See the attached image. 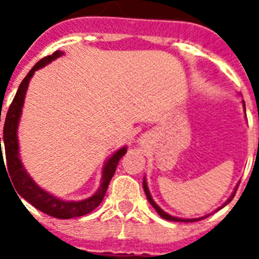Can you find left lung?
<instances>
[{"instance_id": "1", "label": "left lung", "mask_w": 259, "mask_h": 259, "mask_svg": "<svg viewBox=\"0 0 259 259\" xmlns=\"http://www.w3.org/2000/svg\"><path fill=\"white\" fill-rule=\"evenodd\" d=\"M242 106H244V113H245V115H246L245 102H244V101H242ZM143 188H144V192H145V194H146V198H148V201H149L150 205H152V206L154 207V210L158 212V214H159V217H162V218L166 219V221H170V222H197V221H201V219L207 218V217H209V215H210V214H206V215H203V217H200V218H192V219L178 218V217H174V215H170V214H168V212H166V211H164V210H162L161 207L158 206L157 203L154 202V200H153V198H152V194H150V192H149V188H148V184H146V179H145V178H144V180H143ZM236 189H237V187H236V188H235V191L232 192V194H231V196H230V198H228V200L226 201V202H224L223 205H222V206H219L218 209L215 210V211H218V210H221L222 207H224V206H226V205H227V203H230L231 201H232L233 196H235V193H236Z\"/></svg>"}]
</instances>
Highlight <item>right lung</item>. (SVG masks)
<instances>
[{
    "label": "right lung",
    "mask_w": 259,
    "mask_h": 259,
    "mask_svg": "<svg viewBox=\"0 0 259 259\" xmlns=\"http://www.w3.org/2000/svg\"><path fill=\"white\" fill-rule=\"evenodd\" d=\"M61 56H63V52L57 50V52L53 53L52 56H48L45 58H42L31 68V71L27 74V76L23 79L19 88H18L17 95H15L10 107H9L8 114H6L4 125V140H2V143L5 145V154H6V162H8V170L9 174H10L11 182H13L14 188L17 189L20 197L28 201L32 206H35L36 209L50 215V217H54V218L58 219H70L75 218V217H83V215L89 214V212L93 211L101 203V201L105 197V193L107 191V187H109L110 180L113 178L114 172L116 170V166H118L119 161H120V158L127 153V146H123V148L116 150L115 153H113L111 157L107 158L106 162L104 163V167H102V176L100 188L96 191L95 194H92L91 197L85 198V200H61L59 197H56V196H53L48 191L41 188L40 185L36 184L35 180L29 176V174L27 172V170L23 166L22 161H20L19 143H18V127H19L20 116H22L24 98H26L27 89H28L29 85V80L35 75L36 71L42 68L44 66L49 65L50 62L59 58ZM1 162H4L2 148L0 164Z\"/></svg>",
    "instance_id": "right-lung-1"
}]
</instances>
